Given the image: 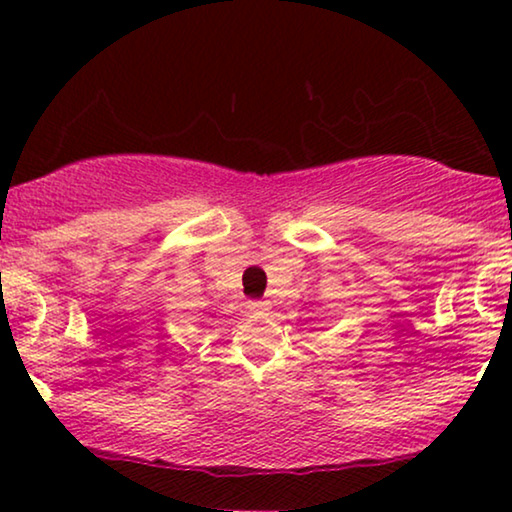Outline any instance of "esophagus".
I'll return each mask as SVG.
<instances>
[{
    "label": "esophagus",
    "mask_w": 512,
    "mask_h": 512,
    "mask_svg": "<svg viewBox=\"0 0 512 512\" xmlns=\"http://www.w3.org/2000/svg\"><path fill=\"white\" fill-rule=\"evenodd\" d=\"M251 310H256V312H268V310H270L268 300H254V303H251Z\"/></svg>",
    "instance_id": "1"
}]
</instances>
